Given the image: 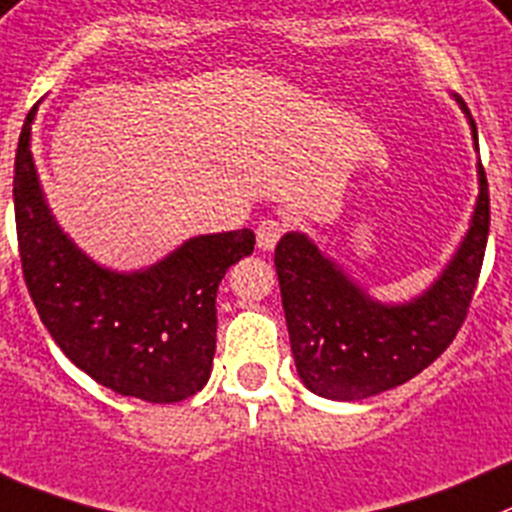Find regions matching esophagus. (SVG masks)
Returning <instances> with one entry per match:
<instances>
[{
    "mask_svg": "<svg viewBox=\"0 0 512 512\" xmlns=\"http://www.w3.org/2000/svg\"><path fill=\"white\" fill-rule=\"evenodd\" d=\"M286 231H289V221H284V218H264V221L256 226V243H259V248H264V251H271Z\"/></svg>",
    "mask_w": 512,
    "mask_h": 512,
    "instance_id": "34e87169",
    "label": "esophagus"
}]
</instances>
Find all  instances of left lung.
Returning a JSON list of instances; mask_svg holds the SVG:
<instances>
[{
    "instance_id": "obj_1",
    "label": "left lung",
    "mask_w": 512,
    "mask_h": 512,
    "mask_svg": "<svg viewBox=\"0 0 512 512\" xmlns=\"http://www.w3.org/2000/svg\"><path fill=\"white\" fill-rule=\"evenodd\" d=\"M470 118V110L457 97ZM472 138L478 143L475 120ZM490 231V193L480 163V196L460 251L430 291L412 304L369 299L301 233L276 246V274L301 382L329 399H367L430 367L457 337L478 289Z\"/></svg>"
}]
</instances>
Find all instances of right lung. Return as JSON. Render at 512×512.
<instances>
[{
    "label": "right lung",
    "mask_w": 512,
    "mask_h": 512,
    "mask_svg": "<svg viewBox=\"0 0 512 512\" xmlns=\"http://www.w3.org/2000/svg\"><path fill=\"white\" fill-rule=\"evenodd\" d=\"M34 107L14 155V221L24 284L57 347L102 387L145 402H180L211 377L218 284L253 253L248 228L198 236L140 274L92 264L42 198L32 153Z\"/></svg>",
    "instance_id": "obj_1"
}]
</instances>
